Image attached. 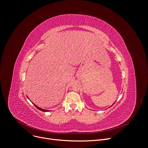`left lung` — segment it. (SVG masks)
<instances>
[{"label": "left lung", "instance_id": "1", "mask_svg": "<svg viewBox=\"0 0 148 148\" xmlns=\"http://www.w3.org/2000/svg\"><path fill=\"white\" fill-rule=\"evenodd\" d=\"M113 104H112V105H113Z\"/></svg>", "mask_w": 148, "mask_h": 148}]
</instances>
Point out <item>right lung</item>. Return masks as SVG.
<instances>
[{
  "label": "right lung",
  "instance_id": "right-lung-1",
  "mask_svg": "<svg viewBox=\"0 0 148 148\" xmlns=\"http://www.w3.org/2000/svg\"><path fill=\"white\" fill-rule=\"evenodd\" d=\"M33 104L35 106V107H36V108L37 109H38L39 110H41V111H43V112H48V111H49V110H45V109H42V108H40V107H38V106H37L36 105V104H34V103H33Z\"/></svg>",
  "mask_w": 148,
  "mask_h": 148
}]
</instances>
